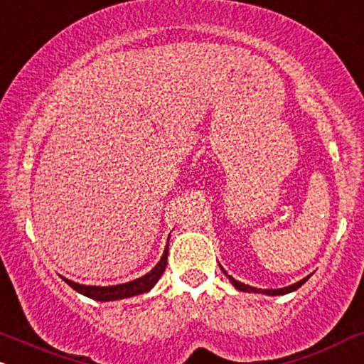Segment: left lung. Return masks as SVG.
<instances>
[{
	"label": "left lung",
	"instance_id": "1",
	"mask_svg": "<svg viewBox=\"0 0 364 364\" xmlns=\"http://www.w3.org/2000/svg\"><path fill=\"white\" fill-rule=\"evenodd\" d=\"M222 271H224V274L227 278H229V282L234 284L235 288H237L239 291H247V293H262V295H269V296H274V295H287V293H291V291H295V290H299V288L301 287V284H304L305 282H307L309 279V277L307 278H304V279H300V282H296V283H293V284H290V287H284V288H271V290H268V288H266V290H262V288H254V287H249V284H246V283H240V282H237V279H234L230 277V274H227V271L222 268Z\"/></svg>",
	"mask_w": 364,
	"mask_h": 364
}]
</instances>
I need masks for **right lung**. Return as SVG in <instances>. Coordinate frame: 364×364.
Instances as JSON below:
<instances>
[{
	"label": "right lung",
	"mask_w": 364,
	"mask_h": 364,
	"mask_svg": "<svg viewBox=\"0 0 364 364\" xmlns=\"http://www.w3.org/2000/svg\"><path fill=\"white\" fill-rule=\"evenodd\" d=\"M169 240V239H168ZM168 249L166 246L163 256L157 264L152 268L149 273L144 274L137 279H132V282H127L122 284H112V287H93V284H81L76 282H71V279L63 278L73 290H76L81 295L87 296V299L96 300V301H113V300H122V299H130V296L140 295V293H147L149 290L154 288V284L159 282V278L163 277L166 264H168Z\"/></svg>",
	"instance_id": "add662e5"
}]
</instances>
